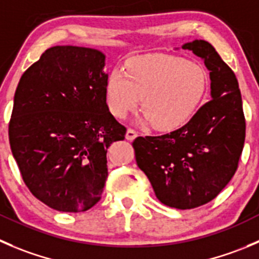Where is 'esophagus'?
<instances>
[{
    "mask_svg": "<svg viewBox=\"0 0 259 259\" xmlns=\"http://www.w3.org/2000/svg\"><path fill=\"white\" fill-rule=\"evenodd\" d=\"M125 137H126L127 140H134L135 138L138 137V133L135 132V130H133V129H127L126 130V135H125Z\"/></svg>",
    "mask_w": 259,
    "mask_h": 259,
    "instance_id": "esophagus-1",
    "label": "esophagus"
}]
</instances>
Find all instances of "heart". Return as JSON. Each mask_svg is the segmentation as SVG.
Returning <instances> with one entry per match:
<instances>
[{
    "label": "heart",
    "instance_id": "b5f03b06",
    "mask_svg": "<svg viewBox=\"0 0 259 259\" xmlns=\"http://www.w3.org/2000/svg\"><path fill=\"white\" fill-rule=\"evenodd\" d=\"M207 87L209 77L199 63L176 55L148 54L130 59L126 71L112 69L105 92L114 116L125 119L142 104V124L175 132L196 114Z\"/></svg>",
    "mask_w": 259,
    "mask_h": 259
}]
</instances>
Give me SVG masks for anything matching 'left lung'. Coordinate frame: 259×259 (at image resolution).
<instances>
[{"label":"left lung","instance_id":"obj_1","mask_svg":"<svg viewBox=\"0 0 259 259\" xmlns=\"http://www.w3.org/2000/svg\"><path fill=\"white\" fill-rule=\"evenodd\" d=\"M178 49V48H177ZM210 72V100L180 129L134 140L138 167L162 204L195 209L218 196L237 170L245 120L234 72L205 40L185 42Z\"/></svg>","mask_w":259,"mask_h":259}]
</instances>
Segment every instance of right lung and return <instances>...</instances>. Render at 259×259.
<instances>
[{
    "label": "right lung",
    "instance_id": "obj_1",
    "mask_svg": "<svg viewBox=\"0 0 259 259\" xmlns=\"http://www.w3.org/2000/svg\"><path fill=\"white\" fill-rule=\"evenodd\" d=\"M105 60L92 48H49L15 92L12 155L30 192L58 211H86L99 202L107 149L125 138L106 104Z\"/></svg>",
    "mask_w": 259,
    "mask_h": 259
}]
</instances>
